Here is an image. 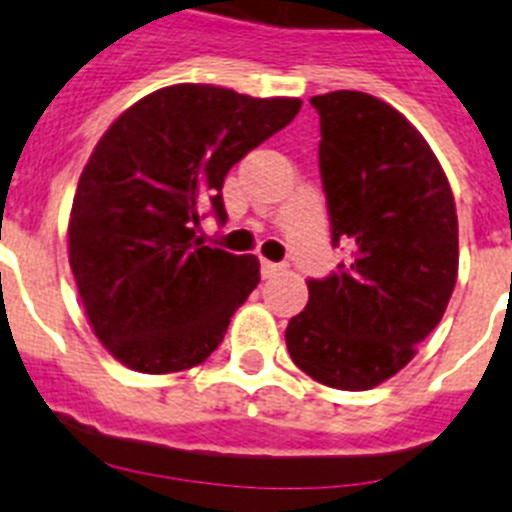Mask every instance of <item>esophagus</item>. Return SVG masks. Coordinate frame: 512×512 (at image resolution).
<instances>
[{
    "mask_svg": "<svg viewBox=\"0 0 512 512\" xmlns=\"http://www.w3.org/2000/svg\"><path fill=\"white\" fill-rule=\"evenodd\" d=\"M282 271V264H274V261H261V277L269 279L274 277V274H279Z\"/></svg>",
    "mask_w": 512,
    "mask_h": 512,
    "instance_id": "1",
    "label": "esophagus"
}]
</instances>
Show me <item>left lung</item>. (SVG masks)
<instances>
[{
    "instance_id": "obj_1",
    "label": "left lung",
    "mask_w": 512,
    "mask_h": 512,
    "mask_svg": "<svg viewBox=\"0 0 512 512\" xmlns=\"http://www.w3.org/2000/svg\"><path fill=\"white\" fill-rule=\"evenodd\" d=\"M320 115V179L330 241L348 261L310 279L289 320V356L336 390H372L415 356L441 323L459 271L449 179L423 135L364 92L312 97Z\"/></svg>"
}]
</instances>
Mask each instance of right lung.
I'll use <instances>...</instances> for the list:
<instances>
[{
	"instance_id": "add662e5",
	"label": "right lung",
	"mask_w": 512,
	"mask_h": 512,
	"mask_svg": "<svg viewBox=\"0 0 512 512\" xmlns=\"http://www.w3.org/2000/svg\"><path fill=\"white\" fill-rule=\"evenodd\" d=\"M300 107L176 84L135 102L99 138L74 194L69 261L89 323L117 361L184 372L220 346L259 284V259L205 246L200 210L228 220V171Z\"/></svg>"
}]
</instances>
